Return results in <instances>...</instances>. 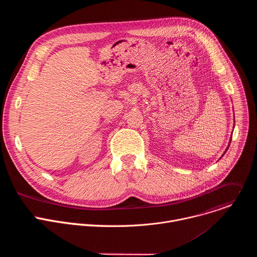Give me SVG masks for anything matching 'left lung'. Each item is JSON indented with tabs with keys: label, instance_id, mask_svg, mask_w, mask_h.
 I'll use <instances>...</instances> for the list:
<instances>
[{
	"label": "left lung",
	"instance_id": "1",
	"mask_svg": "<svg viewBox=\"0 0 257 257\" xmlns=\"http://www.w3.org/2000/svg\"><path fill=\"white\" fill-rule=\"evenodd\" d=\"M231 140H232V136H231V138H230V141H229V145H230V143H231ZM229 145H228V148H227V150H226V151H225V153H224V155H225V154H226V152H227V151H228V149H229ZM224 155H223V156H222V157H224ZM222 157H221V159H222Z\"/></svg>",
	"mask_w": 257,
	"mask_h": 257
}]
</instances>
